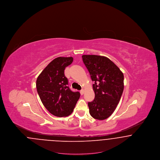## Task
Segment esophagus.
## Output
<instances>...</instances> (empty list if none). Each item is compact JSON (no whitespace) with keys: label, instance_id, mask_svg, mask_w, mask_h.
I'll use <instances>...</instances> for the list:
<instances>
[{"label":"esophagus","instance_id":"1","mask_svg":"<svg viewBox=\"0 0 160 160\" xmlns=\"http://www.w3.org/2000/svg\"><path fill=\"white\" fill-rule=\"evenodd\" d=\"M84 92V91L83 89H82V90L80 91V94H81L82 95H83Z\"/></svg>","mask_w":160,"mask_h":160}]
</instances>
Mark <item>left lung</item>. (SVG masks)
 <instances>
[{
	"label": "left lung",
	"instance_id": "8db88e82",
	"mask_svg": "<svg viewBox=\"0 0 160 160\" xmlns=\"http://www.w3.org/2000/svg\"><path fill=\"white\" fill-rule=\"evenodd\" d=\"M93 84L95 98L88 102L89 113L98 120H104L113 113L123 91V74L114 63L105 56L83 55Z\"/></svg>",
	"mask_w": 160,
	"mask_h": 160
}]
</instances>
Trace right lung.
Returning <instances> with one entry per match:
<instances>
[{
	"label": "right lung",
	"mask_w": 160,
	"mask_h": 160,
	"mask_svg": "<svg viewBox=\"0 0 160 160\" xmlns=\"http://www.w3.org/2000/svg\"><path fill=\"white\" fill-rule=\"evenodd\" d=\"M72 57H59L52 61L39 75L36 86L38 95L47 110L54 116L65 117L72 113L79 99V92L68 86L64 70L72 63Z\"/></svg>",
	"instance_id": "1"
}]
</instances>
